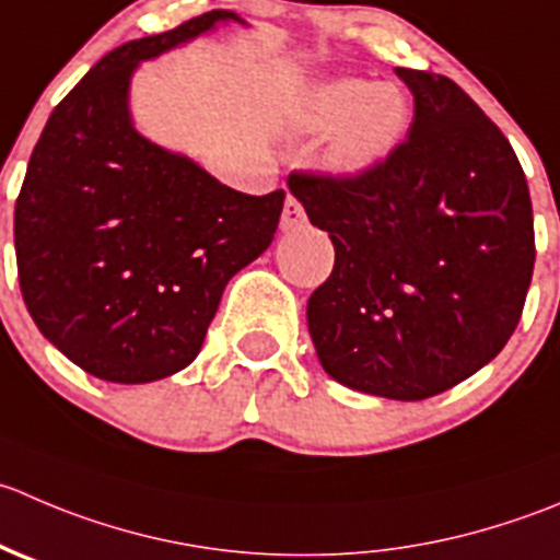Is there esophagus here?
<instances>
[{"mask_svg": "<svg viewBox=\"0 0 560 560\" xmlns=\"http://www.w3.org/2000/svg\"><path fill=\"white\" fill-rule=\"evenodd\" d=\"M303 224H306V213H303L301 202H298L295 197H287L284 210H281V230L292 232Z\"/></svg>", "mask_w": 560, "mask_h": 560, "instance_id": "34e87169", "label": "esophagus"}]
</instances>
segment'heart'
<instances>
[{
    "label": "heart",
    "instance_id": "1",
    "mask_svg": "<svg viewBox=\"0 0 560 560\" xmlns=\"http://www.w3.org/2000/svg\"><path fill=\"white\" fill-rule=\"evenodd\" d=\"M410 125V103L390 81L334 75L306 90L292 112V128L301 136H330L325 166L334 175L355 180L372 175L399 148Z\"/></svg>",
    "mask_w": 560,
    "mask_h": 560
}]
</instances>
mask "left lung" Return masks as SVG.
<instances>
[{
    "mask_svg": "<svg viewBox=\"0 0 560 560\" xmlns=\"http://www.w3.org/2000/svg\"><path fill=\"white\" fill-rule=\"evenodd\" d=\"M416 114L372 175H290L328 232L334 273L308 334L336 383L385 399L443 394L514 334L534 276V208L512 144L463 86L396 68Z\"/></svg>",
    "mask_w": 560,
    "mask_h": 560,
    "instance_id": "1",
    "label": "left lung"
}]
</instances>
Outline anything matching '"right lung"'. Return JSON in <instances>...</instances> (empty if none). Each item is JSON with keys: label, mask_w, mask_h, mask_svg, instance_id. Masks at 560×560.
<instances>
[{"label": "right lung", "mask_w": 560, "mask_h": 560, "mask_svg": "<svg viewBox=\"0 0 560 560\" xmlns=\"http://www.w3.org/2000/svg\"><path fill=\"white\" fill-rule=\"evenodd\" d=\"M221 24L210 10L108 51L48 117L15 202L21 295L65 358L108 383H153L202 350L224 287L270 246L284 191L248 197L139 133L136 68Z\"/></svg>", "instance_id": "right-lung-1"}]
</instances>
